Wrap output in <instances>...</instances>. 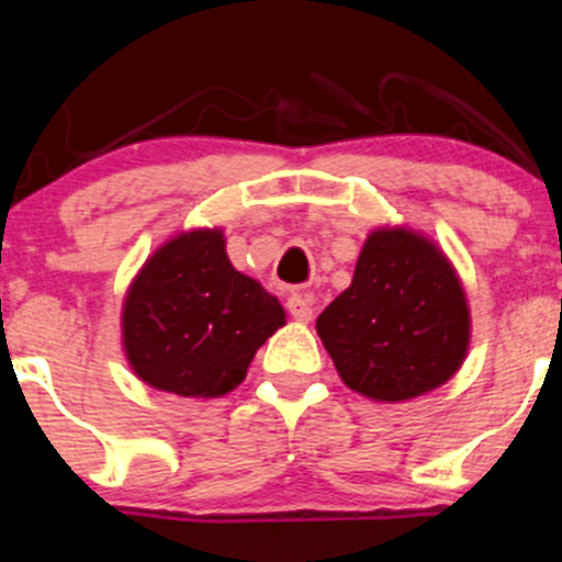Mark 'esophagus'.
<instances>
[{
  "label": "esophagus",
  "mask_w": 562,
  "mask_h": 562,
  "mask_svg": "<svg viewBox=\"0 0 562 562\" xmlns=\"http://www.w3.org/2000/svg\"><path fill=\"white\" fill-rule=\"evenodd\" d=\"M288 313L302 323L313 321V296L310 293H291L288 296Z\"/></svg>",
  "instance_id": "1"
}]
</instances>
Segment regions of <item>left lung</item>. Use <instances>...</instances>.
<instances>
[{"label": "left lung", "instance_id": "1", "mask_svg": "<svg viewBox=\"0 0 562 562\" xmlns=\"http://www.w3.org/2000/svg\"><path fill=\"white\" fill-rule=\"evenodd\" d=\"M345 386L405 402L443 386L470 345V310L454 266L407 228H378L353 282L315 323Z\"/></svg>", "mask_w": 562, "mask_h": 562}]
</instances>
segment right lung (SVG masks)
Instances as JSON below:
<instances>
[{"instance_id":"right-lung-1","label":"right lung","mask_w":562,"mask_h":562,"mask_svg":"<svg viewBox=\"0 0 562 562\" xmlns=\"http://www.w3.org/2000/svg\"><path fill=\"white\" fill-rule=\"evenodd\" d=\"M285 310L260 282L231 266L223 231H187L166 241L130 285L122 342L135 375L179 396H223Z\"/></svg>"}]
</instances>
